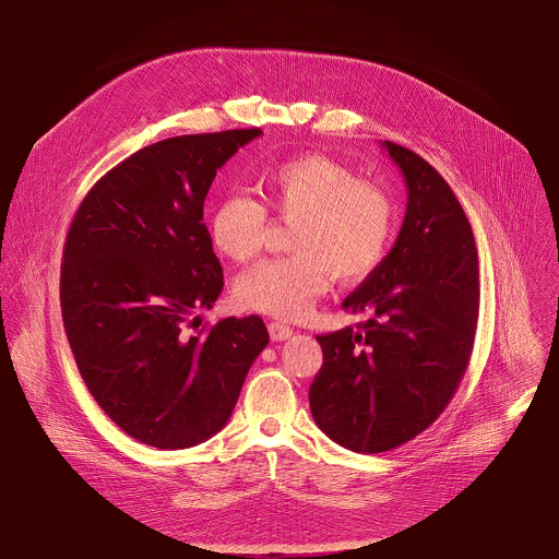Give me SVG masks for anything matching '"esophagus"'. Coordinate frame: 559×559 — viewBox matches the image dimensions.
Wrapping results in <instances>:
<instances>
[{
	"label": "esophagus",
	"instance_id": "34e87169",
	"mask_svg": "<svg viewBox=\"0 0 559 559\" xmlns=\"http://www.w3.org/2000/svg\"><path fill=\"white\" fill-rule=\"evenodd\" d=\"M267 330H270L272 341H276V343L287 341V338L294 334V330H292V328H287V325H283V323H270V325H267Z\"/></svg>",
	"mask_w": 559,
	"mask_h": 559
}]
</instances>
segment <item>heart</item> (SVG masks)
I'll list each match as a JSON object with an SVG mask.
<instances>
[{
	"label": "heart",
	"instance_id": "obj_1",
	"mask_svg": "<svg viewBox=\"0 0 559 559\" xmlns=\"http://www.w3.org/2000/svg\"><path fill=\"white\" fill-rule=\"evenodd\" d=\"M259 186L269 210L292 223L294 254L263 261L238 276L234 296L241 307L292 321L309 313L332 274L343 283L360 281L386 254L395 227L391 197L356 181L334 158H287L267 168ZM264 209L243 192L221 197L207 216L214 248L238 263L257 257L267 231Z\"/></svg>",
	"mask_w": 559,
	"mask_h": 559
}]
</instances>
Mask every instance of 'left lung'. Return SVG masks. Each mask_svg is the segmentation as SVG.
<instances>
[{"label": "left lung", "instance_id": "left-lung-1", "mask_svg": "<svg viewBox=\"0 0 559 559\" xmlns=\"http://www.w3.org/2000/svg\"><path fill=\"white\" fill-rule=\"evenodd\" d=\"M407 212L391 252L343 300L369 321L316 336L323 367L309 386L316 425L356 453H382L423 433L453 397L475 338L480 270L471 223L449 183L393 141Z\"/></svg>", "mask_w": 559, "mask_h": 559}]
</instances>
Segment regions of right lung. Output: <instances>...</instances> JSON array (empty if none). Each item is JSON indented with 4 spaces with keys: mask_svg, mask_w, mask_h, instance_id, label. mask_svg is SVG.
<instances>
[{
    "mask_svg": "<svg viewBox=\"0 0 559 559\" xmlns=\"http://www.w3.org/2000/svg\"><path fill=\"white\" fill-rule=\"evenodd\" d=\"M259 128L141 147L79 205L63 246L61 316L88 391L108 418L156 449H188L225 427L267 347L259 316L199 330L223 289L203 203Z\"/></svg>",
    "mask_w": 559,
    "mask_h": 559,
    "instance_id": "add662e5",
    "label": "right lung"
}]
</instances>
